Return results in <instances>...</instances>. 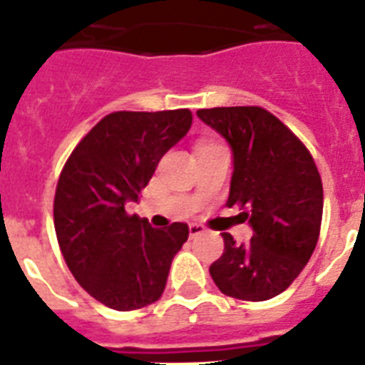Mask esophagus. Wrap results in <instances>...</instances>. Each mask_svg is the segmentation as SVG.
<instances>
[{"label": "esophagus", "mask_w": 365, "mask_h": 365, "mask_svg": "<svg viewBox=\"0 0 365 365\" xmlns=\"http://www.w3.org/2000/svg\"><path fill=\"white\" fill-rule=\"evenodd\" d=\"M205 231V225H200V223H191V225H189V235H191V239L199 237V235H202Z\"/></svg>", "instance_id": "34e87169"}]
</instances>
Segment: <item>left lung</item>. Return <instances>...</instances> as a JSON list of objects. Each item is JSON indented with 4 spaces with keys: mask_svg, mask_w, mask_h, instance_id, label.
Here are the masks:
<instances>
[{
    "mask_svg": "<svg viewBox=\"0 0 365 365\" xmlns=\"http://www.w3.org/2000/svg\"><path fill=\"white\" fill-rule=\"evenodd\" d=\"M197 115L233 151L227 206L239 205L254 231L246 244L222 233L225 250L210 265L212 280L235 299H271L299 277L317 248L324 191L314 159L288 126L257 106Z\"/></svg>",
    "mask_w": 365,
    "mask_h": 365,
    "instance_id": "8db88e82",
    "label": "left lung"
}]
</instances>
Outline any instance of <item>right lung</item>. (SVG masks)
I'll return each instance as SVG.
<instances>
[{
	"mask_svg": "<svg viewBox=\"0 0 365 365\" xmlns=\"http://www.w3.org/2000/svg\"><path fill=\"white\" fill-rule=\"evenodd\" d=\"M189 110L115 111L71 151L54 195V231L66 265L94 299L115 311L151 305L165 292L185 223L153 229L126 212L160 157L191 128Z\"/></svg>",
	"mask_w": 365,
	"mask_h": 365,
	"instance_id": "1",
	"label": "right lung"
}]
</instances>
